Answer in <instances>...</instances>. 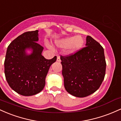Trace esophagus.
Here are the masks:
<instances>
[{"label":"esophagus","instance_id":"34e87169","mask_svg":"<svg viewBox=\"0 0 121 121\" xmlns=\"http://www.w3.org/2000/svg\"><path fill=\"white\" fill-rule=\"evenodd\" d=\"M56 61L58 62H60L61 60H60V56L59 55H57V59Z\"/></svg>","mask_w":121,"mask_h":121}]
</instances>
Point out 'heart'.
<instances>
[{"label":"heart","instance_id":"1","mask_svg":"<svg viewBox=\"0 0 121 121\" xmlns=\"http://www.w3.org/2000/svg\"><path fill=\"white\" fill-rule=\"evenodd\" d=\"M84 39L81 35L65 38L56 42V44L58 47L60 48L67 47V51L69 54H73L77 52L82 47Z\"/></svg>","mask_w":121,"mask_h":121}]
</instances>
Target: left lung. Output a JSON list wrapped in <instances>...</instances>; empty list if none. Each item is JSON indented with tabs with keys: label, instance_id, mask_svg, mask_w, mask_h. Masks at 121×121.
<instances>
[{
	"label": "left lung",
	"instance_id": "left-lung-1",
	"mask_svg": "<svg viewBox=\"0 0 121 121\" xmlns=\"http://www.w3.org/2000/svg\"><path fill=\"white\" fill-rule=\"evenodd\" d=\"M62 75L66 90L72 95L83 98L99 88L106 72L104 49L90 36L86 47L73 55L60 56Z\"/></svg>",
	"mask_w": 121,
	"mask_h": 121
}]
</instances>
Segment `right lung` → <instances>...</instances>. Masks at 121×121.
Returning <instances> with one entry per match:
<instances>
[{
    "instance_id": "1",
    "label": "right lung",
    "mask_w": 121,
    "mask_h": 121,
    "mask_svg": "<svg viewBox=\"0 0 121 121\" xmlns=\"http://www.w3.org/2000/svg\"><path fill=\"white\" fill-rule=\"evenodd\" d=\"M38 30L28 31L13 40L8 46L4 60V74L10 87L22 95L40 93L45 86L46 77L55 56L46 59L42 55L43 47L37 42ZM31 51L30 54L27 50Z\"/></svg>"
}]
</instances>
